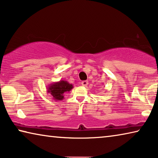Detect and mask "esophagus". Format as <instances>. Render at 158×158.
<instances>
[{
  "label": "esophagus",
  "instance_id": "esophagus-1",
  "mask_svg": "<svg viewBox=\"0 0 158 158\" xmlns=\"http://www.w3.org/2000/svg\"><path fill=\"white\" fill-rule=\"evenodd\" d=\"M81 83H82V86L86 87L87 85H88V81H82Z\"/></svg>",
  "mask_w": 158,
  "mask_h": 158
}]
</instances>
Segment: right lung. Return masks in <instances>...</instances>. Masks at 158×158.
<instances>
[{
  "mask_svg": "<svg viewBox=\"0 0 158 158\" xmlns=\"http://www.w3.org/2000/svg\"><path fill=\"white\" fill-rule=\"evenodd\" d=\"M73 88V85L68 81H60L59 82H52L47 86V93H50L53 99L56 101H61L64 98V94L70 92Z\"/></svg>",
  "mask_w": 158,
  "mask_h": 158,
  "instance_id": "1",
  "label": "right lung"
}]
</instances>
